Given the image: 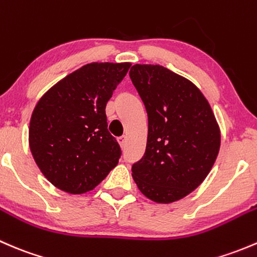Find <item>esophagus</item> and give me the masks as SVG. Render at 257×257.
<instances>
[{"label":"esophagus","mask_w":257,"mask_h":257,"mask_svg":"<svg viewBox=\"0 0 257 257\" xmlns=\"http://www.w3.org/2000/svg\"><path fill=\"white\" fill-rule=\"evenodd\" d=\"M118 142H119V144H120L121 148H125L126 147V137L125 136H123V137H120V138H118Z\"/></svg>","instance_id":"esophagus-1"}]
</instances>
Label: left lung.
I'll return each mask as SVG.
<instances>
[{"instance_id": "8db88e82", "label": "left lung", "mask_w": 257, "mask_h": 257, "mask_svg": "<svg viewBox=\"0 0 257 257\" xmlns=\"http://www.w3.org/2000/svg\"><path fill=\"white\" fill-rule=\"evenodd\" d=\"M129 77L148 114L147 148L132 175L150 200H180L203 183L216 160V119L196 85L165 67L136 64Z\"/></svg>"}]
</instances>
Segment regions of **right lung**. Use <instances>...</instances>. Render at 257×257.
Here are the masks:
<instances>
[{"mask_svg": "<svg viewBox=\"0 0 257 257\" xmlns=\"http://www.w3.org/2000/svg\"><path fill=\"white\" fill-rule=\"evenodd\" d=\"M131 63H89L59 80L36 105L30 148L48 181L69 194L93 190L118 164L105 105Z\"/></svg>", "mask_w": 257, "mask_h": 257, "instance_id": "1", "label": "right lung"}]
</instances>
